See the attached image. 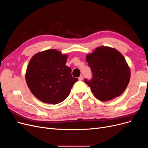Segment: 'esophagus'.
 <instances>
[{
	"mask_svg": "<svg viewBox=\"0 0 148 148\" xmlns=\"http://www.w3.org/2000/svg\"><path fill=\"white\" fill-rule=\"evenodd\" d=\"M83 77L82 75H81L79 77V80L82 81V80H83Z\"/></svg>",
	"mask_w": 148,
	"mask_h": 148,
	"instance_id": "obj_1",
	"label": "esophagus"
}]
</instances>
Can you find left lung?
<instances>
[{"mask_svg": "<svg viewBox=\"0 0 148 148\" xmlns=\"http://www.w3.org/2000/svg\"><path fill=\"white\" fill-rule=\"evenodd\" d=\"M93 77L84 82L98 99L107 101L119 97L130 82V68L122 54L116 49L99 46L86 55Z\"/></svg>", "mask_w": 148, "mask_h": 148, "instance_id": "8db88e82", "label": "left lung"}]
</instances>
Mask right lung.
Returning a JSON list of instances; mask_svg holds the SVG:
<instances>
[{"label":"right lung","instance_id":"obj_1","mask_svg":"<svg viewBox=\"0 0 148 148\" xmlns=\"http://www.w3.org/2000/svg\"><path fill=\"white\" fill-rule=\"evenodd\" d=\"M68 59L56 49L39 52L31 58L25 74L27 86L41 101L56 104L69 95L78 79L72 77L71 69L65 64Z\"/></svg>","mask_w":148,"mask_h":148}]
</instances>
